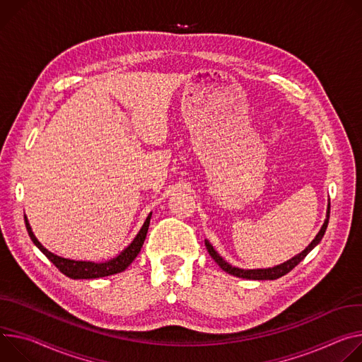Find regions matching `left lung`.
I'll use <instances>...</instances> for the list:
<instances>
[{"mask_svg": "<svg viewBox=\"0 0 362 362\" xmlns=\"http://www.w3.org/2000/svg\"><path fill=\"white\" fill-rule=\"evenodd\" d=\"M329 210H331V204L328 202V209H327V217H325V221L322 224V227H320L319 233L315 235V238L310 242V245H308V247L305 250H302L299 255L293 256L292 259L280 263L277 266H273V267H266V269H240V267H235V266H231L228 262H226L217 252L216 249L211 246V243L209 242V240H204L206 243V247L210 253V256L214 259V262L228 274H233L235 277H242V279H249V280H274V279H279L285 276L286 273H289L295 266H298L306 256L308 253L319 245L320 240H322L325 231H327V227H328V221H329Z\"/></svg>", "mask_w": 362, "mask_h": 362, "instance_id": "8db88e82", "label": "left lung"}]
</instances>
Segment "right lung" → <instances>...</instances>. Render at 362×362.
I'll return each mask as SVG.
<instances>
[{"mask_svg": "<svg viewBox=\"0 0 362 362\" xmlns=\"http://www.w3.org/2000/svg\"><path fill=\"white\" fill-rule=\"evenodd\" d=\"M151 216H152V213L148 214L146 220L144 221L141 230L138 231V234L135 235L132 242L117 256H115L109 260H105V262L73 260V259H66V257L57 256V255L52 253L50 250H47L42 243L38 242L37 237L34 235V233L31 230V226H30L28 218H27L25 214H24V221H25V228L28 231L31 242L63 274H66L70 279H98V277H105V276H110V274H116V273L124 272L135 260V257L139 255L141 247L145 242L149 221H151Z\"/></svg>", "mask_w": 362, "mask_h": 362, "instance_id": "obj_1", "label": "right lung"}]
</instances>
